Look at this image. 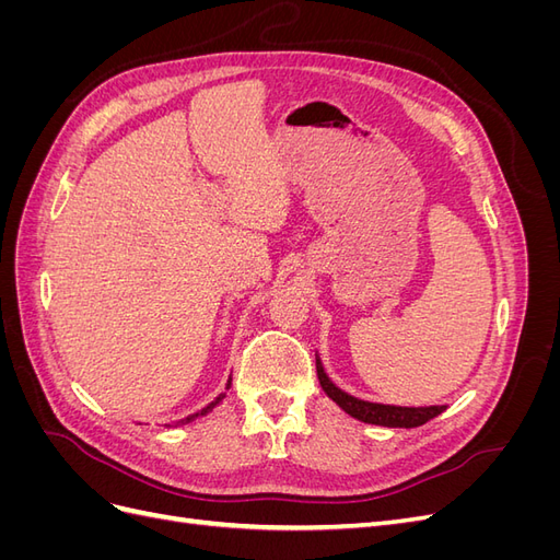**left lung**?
Masks as SVG:
<instances>
[{
	"label": "left lung",
	"instance_id": "8db88e82",
	"mask_svg": "<svg viewBox=\"0 0 560 560\" xmlns=\"http://www.w3.org/2000/svg\"><path fill=\"white\" fill-rule=\"evenodd\" d=\"M315 366H317V378L322 389H325L327 397L341 406V409L352 416L354 420L369 422V425H383V428H418L425 425L428 420L436 418L446 406H393V404H376V401H364L343 393L341 387H336L331 378L325 374V366H322L319 354H315Z\"/></svg>",
	"mask_w": 560,
	"mask_h": 560
}]
</instances>
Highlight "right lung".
<instances>
[{
  "label": "right lung",
  "mask_w": 560,
  "mask_h": 560,
  "mask_svg": "<svg viewBox=\"0 0 560 560\" xmlns=\"http://www.w3.org/2000/svg\"><path fill=\"white\" fill-rule=\"evenodd\" d=\"M229 387H231V378H229V383H226V389H229ZM222 399H224V393H222V395H219V397H217L214 401H210V404L206 406V409H200V411H198V413H194V416H186V418L177 420V422H175V425H184V422H191V420H194V418H198V416H206V413H210V411L214 409V406H217L219 401H222Z\"/></svg>",
  "instance_id": "obj_1"
}]
</instances>
